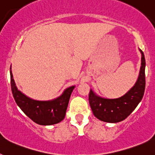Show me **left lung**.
<instances>
[{
	"label": "left lung",
	"mask_w": 155,
	"mask_h": 155,
	"mask_svg": "<svg viewBox=\"0 0 155 155\" xmlns=\"http://www.w3.org/2000/svg\"><path fill=\"white\" fill-rule=\"evenodd\" d=\"M141 67L136 84L124 96L118 98H104L90 90L88 100L94 116L106 123H118L130 115L141 101L145 90V58L142 50Z\"/></svg>",
	"instance_id": "obj_1"
}]
</instances>
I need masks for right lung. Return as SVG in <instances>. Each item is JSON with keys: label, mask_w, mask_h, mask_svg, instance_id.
Here are the masks:
<instances>
[{"label": "right lung", "mask_w": 155, "mask_h": 155, "mask_svg": "<svg viewBox=\"0 0 155 155\" xmlns=\"http://www.w3.org/2000/svg\"><path fill=\"white\" fill-rule=\"evenodd\" d=\"M11 87L13 97L19 108L35 124L47 126L58 124L65 117L70 97L74 86L68 87L61 96L51 101H37L28 98L18 91L13 79L12 71Z\"/></svg>", "instance_id": "1"}]
</instances>
